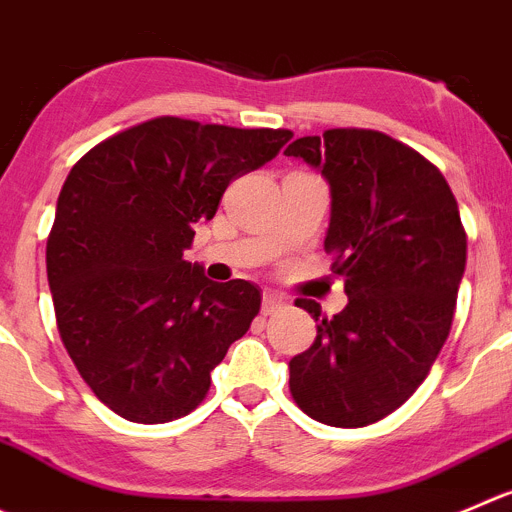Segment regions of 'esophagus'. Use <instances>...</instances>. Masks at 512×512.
Listing matches in <instances>:
<instances>
[{
  "mask_svg": "<svg viewBox=\"0 0 512 512\" xmlns=\"http://www.w3.org/2000/svg\"><path fill=\"white\" fill-rule=\"evenodd\" d=\"M281 306H284V299H281L279 294H274V291H266L264 301H261V311L269 316V314H274L276 309H281Z\"/></svg>",
  "mask_w": 512,
  "mask_h": 512,
  "instance_id": "esophagus-1",
  "label": "esophagus"
}]
</instances>
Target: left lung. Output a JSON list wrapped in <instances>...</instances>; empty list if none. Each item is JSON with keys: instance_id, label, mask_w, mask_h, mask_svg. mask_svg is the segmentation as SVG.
Wrapping results in <instances>:
<instances>
[{"instance_id": "8db88e82", "label": "left lung", "mask_w": 512, "mask_h": 512, "mask_svg": "<svg viewBox=\"0 0 512 512\" xmlns=\"http://www.w3.org/2000/svg\"><path fill=\"white\" fill-rule=\"evenodd\" d=\"M284 155L329 180L324 251L349 296L332 319L296 299L319 326L289 362L291 397L324 425H372L415 394L447 342L467 259L457 201L437 165L379 130H324Z\"/></svg>"}]
</instances>
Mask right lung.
Masks as SVG:
<instances>
[{
  "label": "right lung",
  "instance_id": "right-lung-1",
  "mask_svg": "<svg viewBox=\"0 0 512 512\" xmlns=\"http://www.w3.org/2000/svg\"><path fill=\"white\" fill-rule=\"evenodd\" d=\"M291 135L160 115L72 165L47 238V281L67 354L115 415L158 425L206 399L261 291L208 281L183 251L228 183L276 158Z\"/></svg>",
  "mask_w": 512,
  "mask_h": 512
}]
</instances>
